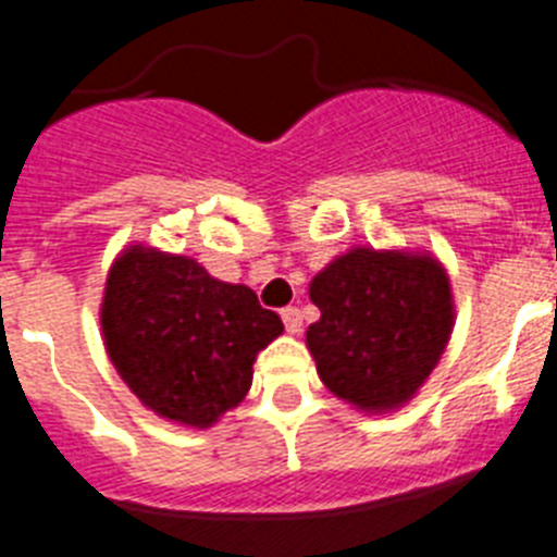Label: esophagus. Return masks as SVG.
I'll use <instances>...</instances> for the list:
<instances>
[{
    "label": "esophagus",
    "mask_w": 557,
    "mask_h": 557,
    "mask_svg": "<svg viewBox=\"0 0 557 557\" xmlns=\"http://www.w3.org/2000/svg\"><path fill=\"white\" fill-rule=\"evenodd\" d=\"M282 321H284V329H287L289 334H298V332H301V326H304L301 309H295V307L282 309Z\"/></svg>",
    "instance_id": "esophagus-1"
}]
</instances>
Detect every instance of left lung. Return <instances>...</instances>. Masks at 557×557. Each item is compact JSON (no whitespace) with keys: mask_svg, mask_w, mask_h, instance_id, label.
I'll list each match as a JSON object with an SVG mask.
<instances>
[{"mask_svg":"<svg viewBox=\"0 0 557 557\" xmlns=\"http://www.w3.org/2000/svg\"><path fill=\"white\" fill-rule=\"evenodd\" d=\"M321 321L307 329L318 376L366 412L407 405L446 351L455 304L430 253L354 248L314 275Z\"/></svg>","mask_w":557,"mask_h":557,"instance_id":"obj_1","label":"left lung"}]
</instances>
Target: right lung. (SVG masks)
Listing matches in <instances>:
<instances>
[{
	"instance_id": "add662e5",
	"label": "right lung",
	"mask_w": 557,
	"mask_h": 557,
	"mask_svg": "<svg viewBox=\"0 0 557 557\" xmlns=\"http://www.w3.org/2000/svg\"><path fill=\"white\" fill-rule=\"evenodd\" d=\"M100 323L113 368L141 405L195 430L243 401L256 354L284 332L250 287L141 245L113 262Z\"/></svg>"
}]
</instances>
